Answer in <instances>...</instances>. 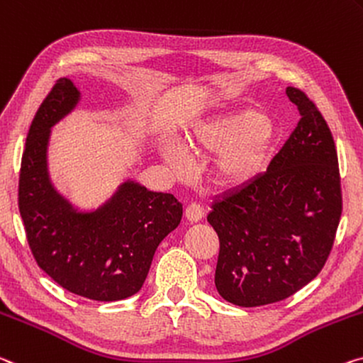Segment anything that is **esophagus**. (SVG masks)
I'll use <instances>...</instances> for the list:
<instances>
[{
	"mask_svg": "<svg viewBox=\"0 0 363 363\" xmlns=\"http://www.w3.org/2000/svg\"><path fill=\"white\" fill-rule=\"evenodd\" d=\"M186 218L191 223H197L203 218V208L199 203H191L186 208Z\"/></svg>",
	"mask_w": 363,
	"mask_h": 363,
	"instance_id": "esophagus-1",
	"label": "esophagus"
}]
</instances>
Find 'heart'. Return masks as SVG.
<instances>
[{"label": "heart", "instance_id": "heart-1", "mask_svg": "<svg viewBox=\"0 0 363 363\" xmlns=\"http://www.w3.org/2000/svg\"><path fill=\"white\" fill-rule=\"evenodd\" d=\"M276 129L260 111L244 109L200 125L189 147L200 155H216L211 174L220 186H240L260 174L272 157ZM161 157L172 172L186 174L189 158L174 143L163 142Z\"/></svg>", "mask_w": 363, "mask_h": 363}]
</instances>
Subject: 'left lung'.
Returning <instances> with one entry per match:
<instances>
[{
    "label": "left lung",
    "instance_id": "left-lung-1",
    "mask_svg": "<svg viewBox=\"0 0 363 363\" xmlns=\"http://www.w3.org/2000/svg\"><path fill=\"white\" fill-rule=\"evenodd\" d=\"M286 94L302 118L267 172L223 194L206 220L220 238L215 286L224 301L260 307L316 278L342 211L331 130L307 95Z\"/></svg>",
    "mask_w": 363,
    "mask_h": 363
}]
</instances>
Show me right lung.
I'll use <instances>...</instances> for the list:
<instances>
[{
  "instance_id": "1",
  "label": "right lung",
  "mask_w": 363,
  "mask_h": 363,
  "mask_svg": "<svg viewBox=\"0 0 363 363\" xmlns=\"http://www.w3.org/2000/svg\"><path fill=\"white\" fill-rule=\"evenodd\" d=\"M80 96L62 77L40 105L22 155L19 211L32 254L55 283L91 301H123L140 291L155 250L179 226L182 205L132 177L95 208H80L57 191L48 168L51 129Z\"/></svg>"
}]
</instances>
